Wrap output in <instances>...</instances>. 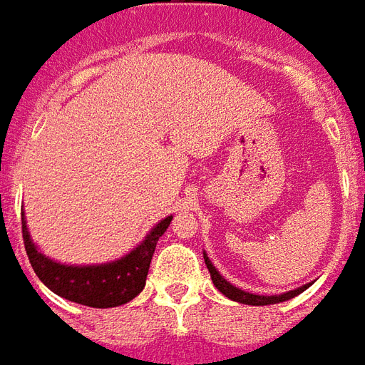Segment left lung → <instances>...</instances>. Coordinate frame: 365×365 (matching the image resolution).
Returning <instances> with one entry per match:
<instances>
[{
    "mask_svg": "<svg viewBox=\"0 0 365 365\" xmlns=\"http://www.w3.org/2000/svg\"><path fill=\"white\" fill-rule=\"evenodd\" d=\"M204 261H206V267H208V271H210L212 283L216 285V289H218L220 293L226 294V297L232 299V301L242 302V304H253V307L275 304V302L289 301V299H293V297H297L299 293H302L304 289H309V287H311V283H309V285H302L299 287V289H294V291H289V293L271 294V297H267V294H253V293H247V291H242V289H237V287H234L232 283H228V281H226V279L222 277L218 271H216V267L212 265V261L208 259V255H206V253H204Z\"/></svg>",
    "mask_w": 365,
    "mask_h": 365,
    "instance_id": "8db88e82",
    "label": "left lung"
}]
</instances>
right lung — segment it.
I'll return each mask as SVG.
<instances>
[{
    "label": "right lung",
    "instance_id": "right-lung-1",
    "mask_svg": "<svg viewBox=\"0 0 365 365\" xmlns=\"http://www.w3.org/2000/svg\"><path fill=\"white\" fill-rule=\"evenodd\" d=\"M170 220L173 216L161 220L133 252L123 255L121 259L102 263V265L78 267V265H63L48 259L38 252L37 245L31 240L25 212H21L23 242L37 277L53 293L78 304H86L94 309H110V307L125 304L143 291L157 242L167 232Z\"/></svg>",
    "mask_w": 365,
    "mask_h": 365
}]
</instances>
